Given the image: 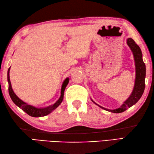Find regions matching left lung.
Listing matches in <instances>:
<instances>
[{"mask_svg": "<svg viewBox=\"0 0 154 154\" xmlns=\"http://www.w3.org/2000/svg\"><path fill=\"white\" fill-rule=\"evenodd\" d=\"M126 43L133 54L136 67V79L132 94H130V96L126 100L124 101L123 104L119 108L114 110L105 109V108L97 104L91 99V100L94 104H96L97 105L99 106L101 109L113 113L122 112L124 111H125L128 108H130L134 104H135L142 96L143 91H144L145 89L146 65L143 63L142 59V53L141 49L140 48V47L135 43V42L131 38L127 39Z\"/></svg>", "mask_w": 154, "mask_h": 154, "instance_id": "1", "label": "left lung"}]
</instances>
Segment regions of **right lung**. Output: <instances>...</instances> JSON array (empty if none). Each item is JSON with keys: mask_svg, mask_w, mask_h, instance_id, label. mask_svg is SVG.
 I'll return each mask as SVG.
<instances>
[{"mask_svg": "<svg viewBox=\"0 0 154 154\" xmlns=\"http://www.w3.org/2000/svg\"><path fill=\"white\" fill-rule=\"evenodd\" d=\"M10 69H11V67L8 69V73H7V79H8V93L10 94V97H11L13 103H14L16 106H18L19 108H20L22 110H24L25 112H26L28 115H30L32 117H42V116H46L48 114H50L52 111L54 110L55 109H57V108L59 106V105L61 103L62 101H63L64 91L69 83V79L68 77L64 80L63 84H62L61 89V96L60 97V99H59L56 102H55L54 104H51V105L47 107L37 108L24 102V101L22 100L20 98H18L17 96H16V94L14 93V91H13L12 85H11V80H10V75H9Z\"/></svg>", "mask_w": 154, "mask_h": 154, "instance_id": "right-lung-1", "label": "right lung"}]
</instances>
